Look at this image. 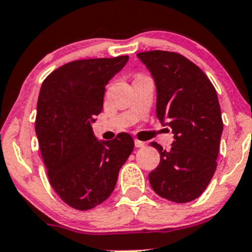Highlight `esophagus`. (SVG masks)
<instances>
[{
    "mask_svg": "<svg viewBox=\"0 0 252 252\" xmlns=\"http://www.w3.org/2000/svg\"><path fill=\"white\" fill-rule=\"evenodd\" d=\"M146 143L143 142V141H140V140H135V147L137 148H141V147H145Z\"/></svg>",
    "mask_w": 252,
    "mask_h": 252,
    "instance_id": "34e87169",
    "label": "esophagus"
}]
</instances>
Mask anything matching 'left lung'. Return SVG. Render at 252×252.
<instances>
[{"label": "left lung", "mask_w": 252, "mask_h": 252, "mask_svg": "<svg viewBox=\"0 0 252 252\" xmlns=\"http://www.w3.org/2000/svg\"><path fill=\"white\" fill-rule=\"evenodd\" d=\"M137 57L157 90L156 114L174 135L171 150L156 142L160 162L150 174L159 196L176 203L196 199L217 169L222 120L217 92L202 69L178 53L151 50Z\"/></svg>", "instance_id": "1"}]
</instances>
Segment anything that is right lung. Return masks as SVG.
Masks as SVG:
<instances>
[{
	"mask_svg": "<svg viewBox=\"0 0 252 252\" xmlns=\"http://www.w3.org/2000/svg\"><path fill=\"white\" fill-rule=\"evenodd\" d=\"M127 61L121 56L71 62L40 88L35 117L40 153L50 186L74 209H93L109 198L135 146L126 132L97 141L92 127L102 110L105 86Z\"/></svg>",
	"mask_w": 252,
	"mask_h": 252,
	"instance_id": "obj_1",
	"label": "right lung"
}]
</instances>
